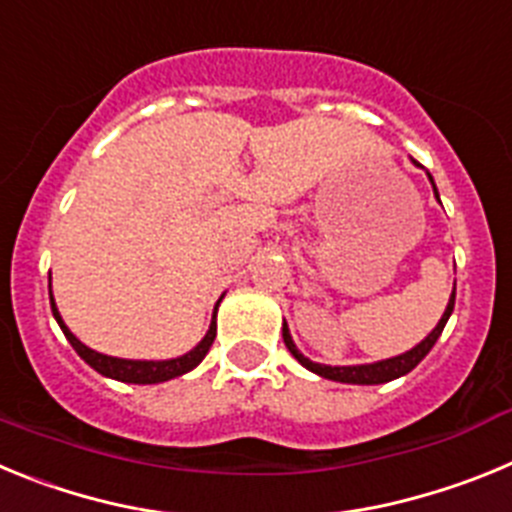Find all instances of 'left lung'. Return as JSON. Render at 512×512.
Returning <instances> with one entry per match:
<instances>
[{
  "instance_id": "obj_1",
  "label": "left lung",
  "mask_w": 512,
  "mask_h": 512,
  "mask_svg": "<svg viewBox=\"0 0 512 512\" xmlns=\"http://www.w3.org/2000/svg\"><path fill=\"white\" fill-rule=\"evenodd\" d=\"M413 164H415V161H413ZM428 179H431V184H433L431 174H428ZM433 194H436V200H438L436 184H433ZM438 202H441V200H438ZM454 302H456V284H454V289H451L449 305H446V310H443L441 320H438L436 328H433L431 333H428V336H425L423 341L418 343V346H413L410 351H405V354H400V356H392V359L372 361V364H354V366L318 364V361L307 359L300 348L295 346V341H292V333H289L287 323H282V336H284V343H287V348H289V354L295 356V359L300 361L305 369H310L312 374H318V377L330 379V382H341V384H384V382H392V379L405 377L408 372H413L415 366H418L420 361L428 356V351L436 346L438 336H441L443 328H446V323H449L451 312H454Z\"/></svg>"
}]
</instances>
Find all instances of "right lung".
<instances>
[{
    "label": "right lung",
    "instance_id": "obj_1",
    "mask_svg": "<svg viewBox=\"0 0 512 512\" xmlns=\"http://www.w3.org/2000/svg\"><path fill=\"white\" fill-rule=\"evenodd\" d=\"M223 300V297H220ZM220 300H217V305H220ZM217 305H215V312H212V320H210V328H207L205 338H202L197 346L192 348V351H187V354L176 356V359H161V361H151V359H117V356H107V354H99V351H94V348L84 346V343L79 341V338L74 336L69 330V325L63 323L61 312H58L56 307V300H53V292H51V310H53V318H56V323L61 325L63 336H66V341L74 346L76 354L81 356V359L87 361L89 366H92L94 372H99L102 377H110V379H117V382H128V384H158V382H169V379L174 377H182V374L192 372L194 366H200V361L205 359L207 351H210L212 341H215L217 336Z\"/></svg>",
    "mask_w": 512,
    "mask_h": 512
}]
</instances>
